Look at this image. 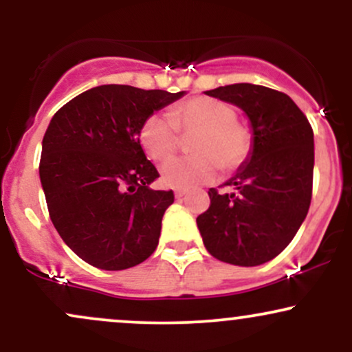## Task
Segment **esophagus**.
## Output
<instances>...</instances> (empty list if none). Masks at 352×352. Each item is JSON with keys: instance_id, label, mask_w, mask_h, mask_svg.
<instances>
[{"instance_id": "34e87169", "label": "esophagus", "mask_w": 352, "mask_h": 352, "mask_svg": "<svg viewBox=\"0 0 352 352\" xmlns=\"http://www.w3.org/2000/svg\"><path fill=\"white\" fill-rule=\"evenodd\" d=\"M185 193H187V190H182V188L175 190V197H177V199H182V197H185Z\"/></svg>"}]
</instances>
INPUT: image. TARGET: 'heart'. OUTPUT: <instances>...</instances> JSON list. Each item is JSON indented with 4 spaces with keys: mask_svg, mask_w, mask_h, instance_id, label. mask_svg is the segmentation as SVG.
I'll list each match as a JSON object with an SVG mask.
<instances>
[{
    "mask_svg": "<svg viewBox=\"0 0 352 352\" xmlns=\"http://www.w3.org/2000/svg\"><path fill=\"white\" fill-rule=\"evenodd\" d=\"M179 131L195 134L190 151L195 155L175 157L160 168L165 187L190 188L215 179L218 164L236 168L252 151V137L238 124L236 111L230 104L213 98H192L172 109L170 116L152 114L139 132L142 148L152 160H165L175 151Z\"/></svg>",
    "mask_w": 352,
    "mask_h": 352,
    "instance_id": "obj_1",
    "label": "heart"
}]
</instances>
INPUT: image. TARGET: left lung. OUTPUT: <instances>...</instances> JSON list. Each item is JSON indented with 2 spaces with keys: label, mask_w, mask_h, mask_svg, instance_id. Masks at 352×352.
<instances>
[{
  "label": "left lung",
  "mask_w": 352,
  "mask_h": 352,
  "mask_svg": "<svg viewBox=\"0 0 352 352\" xmlns=\"http://www.w3.org/2000/svg\"><path fill=\"white\" fill-rule=\"evenodd\" d=\"M240 107L252 125V151L225 182L232 193L208 190L197 217L205 248L217 260L258 266L278 256L308 215L313 190V129L289 96L256 84L205 91Z\"/></svg>",
  "instance_id": "left-lung-1"
}]
</instances>
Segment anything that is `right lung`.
Listing matches in <instances>:
<instances>
[{
  "mask_svg": "<svg viewBox=\"0 0 352 352\" xmlns=\"http://www.w3.org/2000/svg\"><path fill=\"white\" fill-rule=\"evenodd\" d=\"M185 94L107 84L76 96L51 119L39 179L52 225L86 263L117 272L155 252L173 192L151 187L159 172L139 132Z\"/></svg>",
  "mask_w": 352,
  "mask_h": 352,
  "instance_id": "obj_1",
  "label": "right lung"
}]
</instances>
